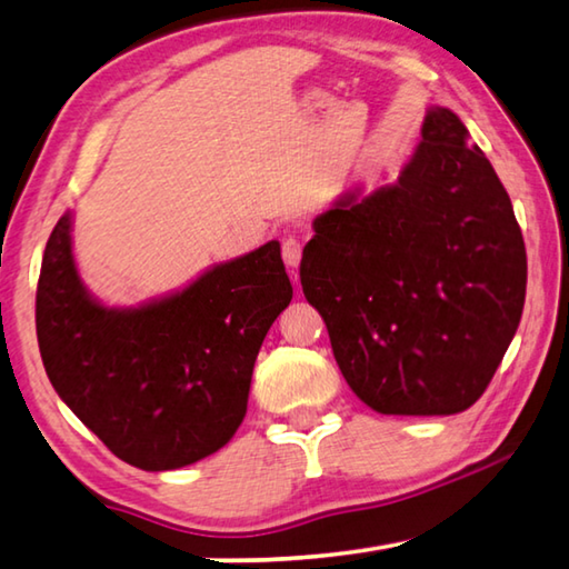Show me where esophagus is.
Wrapping results in <instances>:
<instances>
[{
	"label": "esophagus",
	"mask_w": 569,
	"mask_h": 569,
	"mask_svg": "<svg viewBox=\"0 0 569 569\" xmlns=\"http://www.w3.org/2000/svg\"><path fill=\"white\" fill-rule=\"evenodd\" d=\"M281 256H283V263H286L288 268H291V271H296L298 263H301V243H298V238L288 236V238L283 240Z\"/></svg>",
	"instance_id": "obj_1"
}]
</instances>
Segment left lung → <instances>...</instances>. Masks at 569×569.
<instances>
[{
  "mask_svg": "<svg viewBox=\"0 0 569 569\" xmlns=\"http://www.w3.org/2000/svg\"><path fill=\"white\" fill-rule=\"evenodd\" d=\"M301 286L343 379L399 417L469 409L522 319L527 253L512 200L455 112L429 108L399 178L313 220Z\"/></svg>",
  "mask_w": 569,
  "mask_h": 569,
  "instance_id": "obj_1",
  "label": "left lung"
}]
</instances>
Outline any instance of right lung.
<instances>
[{
    "label": "right lung",
    "mask_w": 569,
    "mask_h": 569,
    "mask_svg": "<svg viewBox=\"0 0 569 569\" xmlns=\"http://www.w3.org/2000/svg\"><path fill=\"white\" fill-rule=\"evenodd\" d=\"M291 298L281 246L268 240L182 291L102 306L77 271L67 210L44 248L37 341L54 391L114 457L168 471L233 439L256 356Z\"/></svg>",
    "instance_id": "right-lung-1"
}]
</instances>
